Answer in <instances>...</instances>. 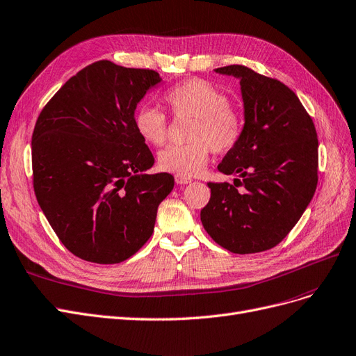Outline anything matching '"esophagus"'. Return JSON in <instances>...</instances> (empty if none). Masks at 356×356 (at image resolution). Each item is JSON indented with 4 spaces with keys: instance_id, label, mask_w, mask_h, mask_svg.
<instances>
[{
    "instance_id": "34e87169",
    "label": "esophagus",
    "mask_w": 356,
    "mask_h": 356,
    "mask_svg": "<svg viewBox=\"0 0 356 356\" xmlns=\"http://www.w3.org/2000/svg\"><path fill=\"white\" fill-rule=\"evenodd\" d=\"M175 180H176L177 185H188V183H191V181H192V179H191V177H186V176H179V175H176V176H175Z\"/></svg>"
}]
</instances>
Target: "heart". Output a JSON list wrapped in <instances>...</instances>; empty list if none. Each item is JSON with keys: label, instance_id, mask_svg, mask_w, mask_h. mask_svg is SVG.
<instances>
[{"label": "heart", "instance_id": "b5f03b06", "mask_svg": "<svg viewBox=\"0 0 356 356\" xmlns=\"http://www.w3.org/2000/svg\"><path fill=\"white\" fill-rule=\"evenodd\" d=\"M165 105L177 117H193L186 145H171L158 155L161 170L179 176H195L207 165L211 151L227 152L241 139L243 117L227 105L222 90L201 78L188 79L165 91ZM134 129L142 139L154 146L165 142L167 118L149 105L134 112Z\"/></svg>", "mask_w": 356, "mask_h": 356}]
</instances>
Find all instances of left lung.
Instances as JSON below:
<instances>
[{
    "instance_id": "obj_1",
    "label": "left lung",
    "mask_w": 356,
    "mask_h": 356,
    "mask_svg": "<svg viewBox=\"0 0 356 356\" xmlns=\"http://www.w3.org/2000/svg\"><path fill=\"white\" fill-rule=\"evenodd\" d=\"M214 72L239 79L244 127L236 146L217 165L220 173L236 176L234 185L209 183L211 197L201 222L232 253H260L289 235L314 197L315 125L299 97L278 79L241 65Z\"/></svg>"
}]
</instances>
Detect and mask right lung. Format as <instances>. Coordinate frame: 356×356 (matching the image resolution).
<instances>
[{
  "mask_svg": "<svg viewBox=\"0 0 356 356\" xmlns=\"http://www.w3.org/2000/svg\"><path fill=\"white\" fill-rule=\"evenodd\" d=\"M158 72L100 60L63 84L32 134L33 189L62 244L76 257L112 265L151 238L158 205L175 188L134 129Z\"/></svg>",
  "mask_w": 356,
  "mask_h": 356,
  "instance_id": "obj_1",
  "label": "right lung"
}]
</instances>
